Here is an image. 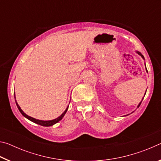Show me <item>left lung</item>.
Instances as JSON below:
<instances>
[{
	"label": "left lung",
	"mask_w": 161,
	"mask_h": 161,
	"mask_svg": "<svg viewBox=\"0 0 161 161\" xmlns=\"http://www.w3.org/2000/svg\"><path fill=\"white\" fill-rule=\"evenodd\" d=\"M136 53H138V54H139V55H141V57H142V58H143V59H144V57L143 56V54H141V53H139V52H138V51H137V52H136ZM145 65H146V64H145ZM146 71H147V72H148V70H147V69H146ZM143 99H142V101H143ZM142 101H141V102L139 103V104H138V107H140V105H141V102H142Z\"/></svg>",
	"instance_id": "obj_1"
}]
</instances>
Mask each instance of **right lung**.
Returning a JSON list of instances; mask_svg holds the SVG:
<instances>
[{"instance_id":"right-lung-1","label":"right lung","mask_w":161,"mask_h":161,"mask_svg":"<svg viewBox=\"0 0 161 161\" xmlns=\"http://www.w3.org/2000/svg\"><path fill=\"white\" fill-rule=\"evenodd\" d=\"M14 97H15V93H14ZM15 103H16V105H17V107H18V108L19 109V111H20V112L22 114H23V116H25V118L29 119L30 121L34 122V123L37 124L41 125V126H53V125H54V124H55L58 123V122H59V121H60V120L62 119V118H63L64 116V114H66L67 111V109H68V107H69V106H68L67 108H66V110H65V111H64V112L62 113V115L59 116L58 117V118H57V119H53V120H50V121H42V120L35 119H34V118H32V117H31V116H29L27 115L26 114H25V113L23 112V110H22L21 108H20V107H19V105L18 104V103H17V102H16V100H15Z\"/></svg>"}]
</instances>
